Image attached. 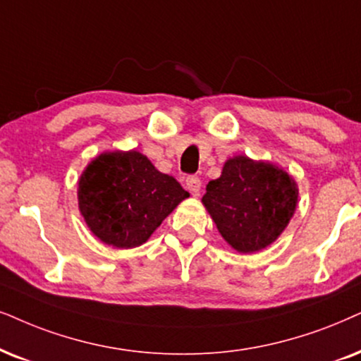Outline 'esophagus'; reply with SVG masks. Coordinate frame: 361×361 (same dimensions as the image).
I'll return each mask as SVG.
<instances>
[{
	"label": "esophagus",
	"mask_w": 361,
	"mask_h": 361,
	"mask_svg": "<svg viewBox=\"0 0 361 361\" xmlns=\"http://www.w3.org/2000/svg\"><path fill=\"white\" fill-rule=\"evenodd\" d=\"M186 188H188L191 195L198 196L200 190H202V180L198 176H188L186 178Z\"/></svg>",
	"instance_id": "obj_1"
}]
</instances>
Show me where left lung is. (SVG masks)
Here are the masks:
<instances>
[{"instance_id":"8db88e82","label":"left lung","mask_w":361,"mask_h":361,"mask_svg":"<svg viewBox=\"0 0 361 361\" xmlns=\"http://www.w3.org/2000/svg\"><path fill=\"white\" fill-rule=\"evenodd\" d=\"M218 231L238 253H255L278 240L293 218L298 185L283 168L246 154L228 158L202 198Z\"/></svg>"}]
</instances>
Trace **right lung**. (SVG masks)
I'll return each instance as SVG.
<instances>
[{"label":"right lung","mask_w":361,"mask_h":361,"mask_svg":"<svg viewBox=\"0 0 361 361\" xmlns=\"http://www.w3.org/2000/svg\"><path fill=\"white\" fill-rule=\"evenodd\" d=\"M190 196L143 153L103 152L78 180V208L99 241L130 250L147 243L161 221Z\"/></svg>","instance_id":"1"}]
</instances>
